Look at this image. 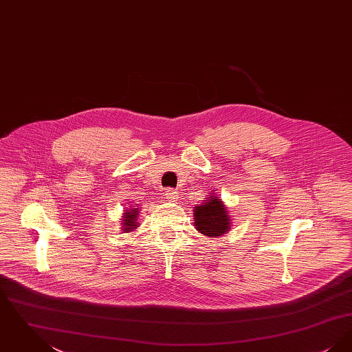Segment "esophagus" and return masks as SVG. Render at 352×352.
Returning <instances> with one entry per match:
<instances>
[{
	"mask_svg": "<svg viewBox=\"0 0 352 352\" xmlns=\"http://www.w3.org/2000/svg\"><path fill=\"white\" fill-rule=\"evenodd\" d=\"M165 197H166V199H168V201H175L178 199V192L175 190H173V188H168L166 192H165Z\"/></svg>",
	"mask_w": 352,
	"mask_h": 352,
	"instance_id": "1",
	"label": "esophagus"
}]
</instances>
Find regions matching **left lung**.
<instances>
[{
    "label": "left lung",
    "instance_id": "left-lung-1",
    "mask_svg": "<svg viewBox=\"0 0 352 352\" xmlns=\"http://www.w3.org/2000/svg\"><path fill=\"white\" fill-rule=\"evenodd\" d=\"M194 207V226L197 231L208 237H219L231 228V215L226 204L215 194Z\"/></svg>",
    "mask_w": 352,
    "mask_h": 352
}]
</instances>
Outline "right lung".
<instances>
[{
    "mask_svg": "<svg viewBox=\"0 0 352 352\" xmlns=\"http://www.w3.org/2000/svg\"><path fill=\"white\" fill-rule=\"evenodd\" d=\"M138 214H140V208L135 206V208H125L124 214H122V223H121V230L122 234H128L132 232L137 227H138Z\"/></svg>",
    "mask_w": 352,
    "mask_h": 352,
    "instance_id": "add662e5",
    "label": "right lung"
}]
</instances>
